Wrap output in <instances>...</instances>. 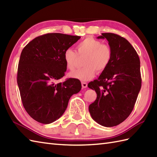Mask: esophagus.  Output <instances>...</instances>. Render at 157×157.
<instances>
[{
	"instance_id": "1",
	"label": "esophagus",
	"mask_w": 157,
	"mask_h": 157,
	"mask_svg": "<svg viewBox=\"0 0 157 157\" xmlns=\"http://www.w3.org/2000/svg\"><path fill=\"white\" fill-rule=\"evenodd\" d=\"M82 86L83 88H87L88 84L86 82H82Z\"/></svg>"
}]
</instances>
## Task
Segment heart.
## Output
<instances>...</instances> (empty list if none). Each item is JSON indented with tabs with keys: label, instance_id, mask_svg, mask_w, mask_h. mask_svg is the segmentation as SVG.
I'll use <instances>...</instances> for the list:
<instances>
[{
	"label": "heart",
	"instance_id": "1",
	"mask_svg": "<svg viewBox=\"0 0 157 157\" xmlns=\"http://www.w3.org/2000/svg\"><path fill=\"white\" fill-rule=\"evenodd\" d=\"M77 52L71 48L67 49L63 55L65 65L70 71L74 69L79 57H85L83 61L84 67L69 73L70 78L80 81H88L98 73L103 72L111 61L113 51L109 44H102L101 40L88 37L79 42L76 46Z\"/></svg>",
	"mask_w": 157,
	"mask_h": 157
}]
</instances>
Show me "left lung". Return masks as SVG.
I'll use <instances>...</instances> for the list:
<instances>
[{
    "label": "left lung",
    "instance_id": "8db88e82",
    "mask_svg": "<svg viewBox=\"0 0 157 157\" xmlns=\"http://www.w3.org/2000/svg\"><path fill=\"white\" fill-rule=\"evenodd\" d=\"M113 51L108 67L88 88L94 90L96 101L89 106L92 118L105 127L116 126L128 117L140 90V62L136 50L124 38L102 33Z\"/></svg>",
    "mask_w": 157,
    "mask_h": 157
}]
</instances>
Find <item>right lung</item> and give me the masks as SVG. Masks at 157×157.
<instances>
[{"label": "right lung", "instance_id": "add662e5", "mask_svg": "<svg viewBox=\"0 0 157 157\" xmlns=\"http://www.w3.org/2000/svg\"><path fill=\"white\" fill-rule=\"evenodd\" d=\"M80 38L50 33L36 37L22 50L17 81L23 107L36 121H55L65 111L71 96L80 91L78 79L54 83L65 75V51Z\"/></svg>", "mask_w": 157, "mask_h": 157}]
</instances>
